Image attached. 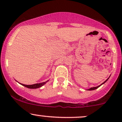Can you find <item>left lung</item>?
<instances>
[{
  "instance_id": "obj_1",
  "label": "left lung",
  "mask_w": 122,
  "mask_h": 122,
  "mask_svg": "<svg viewBox=\"0 0 122 122\" xmlns=\"http://www.w3.org/2000/svg\"><path fill=\"white\" fill-rule=\"evenodd\" d=\"M109 77H110V76H109ZM109 78H108V79H107V80H106V81H104V82H103V83H102V84H101V85H99V86H96V87H92V88H90V89H88V91H93V90H95V89H97V88H99L100 86H102V84H104V83H106V81H108V79H109Z\"/></svg>"
}]
</instances>
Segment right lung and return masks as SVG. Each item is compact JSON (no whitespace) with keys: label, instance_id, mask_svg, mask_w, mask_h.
Wrapping results in <instances>:
<instances>
[{"label":"right lung","instance_id":"right-lung-1","mask_svg":"<svg viewBox=\"0 0 122 122\" xmlns=\"http://www.w3.org/2000/svg\"><path fill=\"white\" fill-rule=\"evenodd\" d=\"M46 82L41 83H36V84H32V85H25V84H21V83H20V84H21L23 86H25V87H26V88H30V89H36V88H38L41 87V86H42L43 85H44L45 84H46Z\"/></svg>","mask_w":122,"mask_h":122}]
</instances>
